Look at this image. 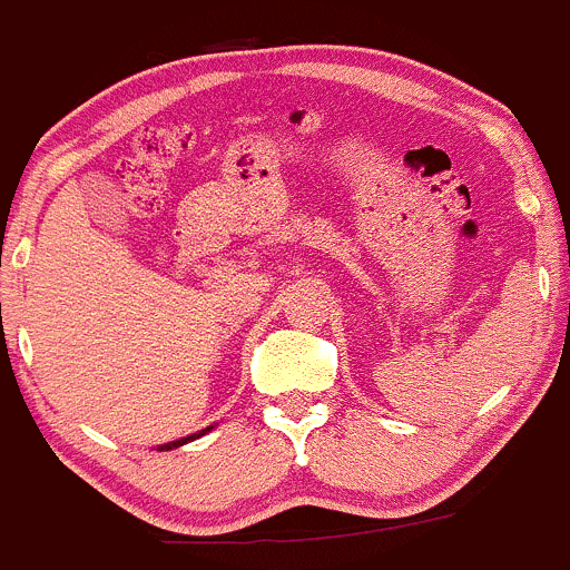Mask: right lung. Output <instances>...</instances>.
<instances>
[{"mask_svg": "<svg viewBox=\"0 0 570 570\" xmlns=\"http://www.w3.org/2000/svg\"><path fill=\"white\" fill-rule=\"evenodd\" d=\"M206 432H212V425H208V429H203V432H197V434H189V438H184V440H173V443H164V445H161V451H173V449H178V445H186V443H191V440L203 438V434H206Z\"/></svg>", "mask_w": 570, "mask_h": 570, "instance_id": "1", "label": "right lung"}]
</instances>
